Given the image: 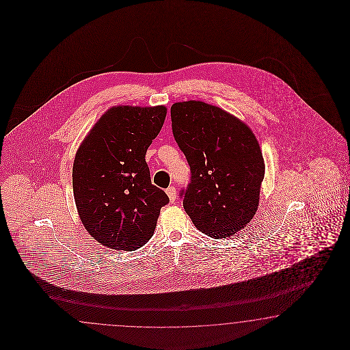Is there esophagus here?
<instances>
[{
	"label": "esophagus",
	"instance_id": "34e87169",
	"mask_svg": "<svg viewBox=\"0 0 350 350\" xmlns=\"http://www.w3.org/2000/svg\"><path fill=\"white\" fill-rule=\"evenodd\" d=\"M167 195H168L170 202H174V200H176V198H177V191H176V187H174V186H170V187H168V189H167Z\"/></svg>",
	"mask_w": 350,
	"mask_h": 350
}]
</instances>
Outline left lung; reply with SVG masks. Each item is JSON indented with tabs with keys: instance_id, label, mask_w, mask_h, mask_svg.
<instances>
[{
	"instance_id": "obj_1",
	"label": "left lung",
	"mask_w": 350,
	"mask_h": 350,
	"mask_svg": "<svg viewBox=\"0 0 350 350\" xmlns=\"http://www.w3.org/2000/svg\"><path fill=\"white\" fill-rule=\"evenodd\" d=\"M172 131L190 165L180 196L202 232L226 239L253 219L265 178V160L252 129L221 107L202 101L170 107Z\"/></svg>"
}]
</instances>
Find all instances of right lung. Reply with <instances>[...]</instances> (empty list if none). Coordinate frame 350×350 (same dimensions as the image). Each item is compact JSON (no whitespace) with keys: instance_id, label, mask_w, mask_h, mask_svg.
I'll list each match as a JSON object with an SVG mask.
<instances>
[{"instance_id":"obj_1","label":"right lung","mask_w":350,"mask_h":350,"mask_svg":"<svg viewBox=\"0 0 350 350\" xmlns=\"http://www.w3.org/2000/svg\"><path fill=\"white\" fill-rule=\"evenodd\" d=\"M165 116V106H114L78 148L75 205L85 230L100 244L131 252L155 231L170 198L151 183L145 155Z\"/></svg>"}]
</instances>
